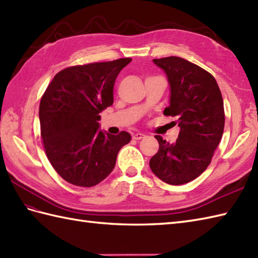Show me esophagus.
<instances>
[{"label": "esophagus", "instance_id": "34e87169", "mask_svg": "<svg viewBox=\"0 0 258 258\" xmlns=\"http://www.w3.org/2000/svg\"><path fill=\"white\" fill-rule=\"evenodd\" d=\"M144 134H142V133H136V134H133V139L134 140H142L144 138Z\"/></svg>", "mask_w": 258, "mask_h": 258}]
</instances>
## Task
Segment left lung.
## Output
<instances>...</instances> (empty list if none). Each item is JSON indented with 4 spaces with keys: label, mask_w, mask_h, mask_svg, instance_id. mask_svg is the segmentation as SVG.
<instances>
[{
    "label": "left lung",
    "mask_w": 258,
    "mask_h": 258,
    "mask_svg": "<svg viewBox=\"0 0 258 258\" xmlns=\"http://www.w3.org/2000/svg\"><path fill=\"white\" fill-rule=\"evenodd\" d=\"M169 85V105L164 115L175 116L178 139L168 143L160 135V149L151 158L152 172L163 182L182 185L199 177L210 165L224 132V103L215 79L182 57L155 58Z\"/></svg>",
    "instance_id": "left-lung-1"
}]
</instances>
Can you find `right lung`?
<instances>
[{
	"label": "right lung",
	"instance_id": "right-lung-1",
	"mask_svg": "<svg viewBox=\"0 0 258 258\" xmlns=\"http://www.w3.org/2000/svg\"><path fill=\"white\" fill-rule=\"evenodd\" d=\"M132 58L92 63L58 72L40 103L41 136L48 161L67 182L91 187L106 178L131 135L100 130L101 113L114 102L118 73Z\"/></svg>",
	"mask_w": 258,
	"mask_h": 258
}]
</instances>
